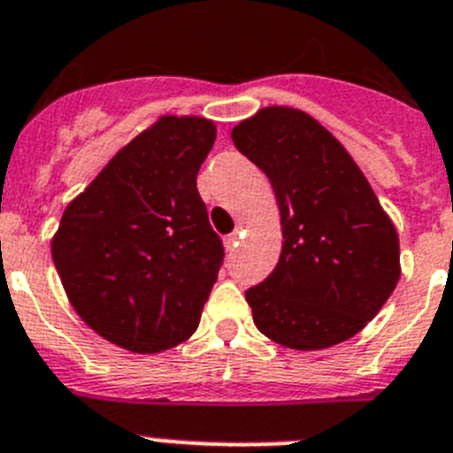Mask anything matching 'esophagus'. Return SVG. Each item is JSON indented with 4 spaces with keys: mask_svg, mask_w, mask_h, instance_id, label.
I'll use <instances>...</instances> for the list:
<instances>
[{
    "mask_svg": "<svg viewBox=\"0 0 453 453\" xmlns=\"http://www.w3.org/2000/svg\"><path fill=\"white\" fill-rule=\"evenodd\" d=\"M240 235H242V231H240V229H235L234 234H229V235H226V238H224V244H226V249H229V251H231V249H235V247H238V242H240Z\"/></svg>",
    "mask_w": 453,
    "mask_h": 453,
    "instance_id": "1",
    "label": "esophagus"
}]
</instances>
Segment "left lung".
Segmentation results:
<instances>
[{"instance_id":"1","label":"left lung","mask_w":453,"mask_h":453,"mask_svg":"<svg viewBox=\"0 0 453 453\" xmlns=\"http://www.w3.org/2000/svg\"><path fill=\"white\" fill-rule=\"evenodd\" d=\"M231 140L265 171L282 219L278 265L247 288L253 322L266 338L300 351L344 342L398 282L394 224L351 155L303 111H257Z\"/></svg>"}]
</instances>
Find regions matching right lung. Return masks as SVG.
Wrapping results in <instances>:
<instances>
[{
    "label": "right lung",
    "mask_w": 453,
    "mask_h": 453,
    "mask_svg": "<svg viewBox=\"0 0 453 453\" xmlns=\"http://www.w3.org/2000/svg\"><path fill=\"white\" fill-rule=\"evenodd\" d=\"M213 142L209 119L162 118L64 211L55 269L81 320L118 347L165 351L200 325L224 262L197 193Z\"/></svg>",
    "instance_id": "right-lung-1"
}]
</instances>
